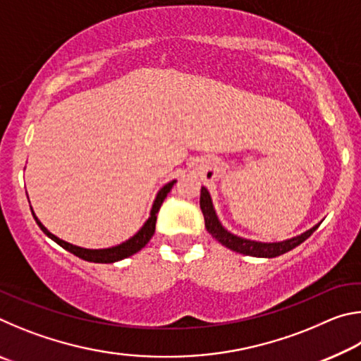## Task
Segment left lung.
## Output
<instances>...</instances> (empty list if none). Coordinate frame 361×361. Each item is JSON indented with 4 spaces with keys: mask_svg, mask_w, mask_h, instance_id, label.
I'll return each instance as SVG.
<instances>
[{
    "mask_svg": "<svg viewBox=\"0 0 361 361\" xmlns=\"http://www.w3.org/2000/svg\"><path fill=\"white\" fill-rule=\"evenodd\" d=\"M200 210H202L204 218H205V228L210 232L212 237H215L221 245L228 247L229 250H232V252L248 255V256H256V258H276V256L290 252V250L298 247L299 243H302L305 239H309V237L312 235L317 231V228L320 226L317 224L312 229L305 231L304 234L293 237L290 240L277 242V243H261V242L242 239V237H237L226 231L221 226V223L218 221L215 209H213V204L210 199V194L205 188L200 189Z\"/></svg>",
    "mask_w": 361,
    "mask_h": 361,
    "instance_id": "1",
    "label": "left lung"
}]
</instances>
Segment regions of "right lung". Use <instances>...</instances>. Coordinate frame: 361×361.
<instances>
[{
	"label": "right lung",
	"instance_id": "1",
	"mask_svg": "<svg viewBox=\"0 0 361 361\" xmlns=\"http://www.w3.org/2000/svg\"><path fill=\"white\" fill-rule=\"evenodd\" d=\"M175 181H170L167 183L166 186H164L161 191L157 192V197L154 200V205H152V210H151V216L148 218V221L143 224V228L140 229L135 235L132 237L124 243H121V245H116L113 248H103V250H87V248H81V247H76V245H71V243L65 242V240H60L59 237H56L54 234H51L44 226L41 224V221L36 215L33 213V218L35 221L38 223V226L41 228V231L44 232L47 237H51L54 242H57L60 247L68 250L70 253L76 255L78 258H81L84 261H89V262H103V264H109V262H116V261H121L124 258H129V256L135 255L137 252H140L146 243L151 240V237L154 235V231H156V219H157V212L161 209V205L164 202V199L167 197V194L170 192V189L173 188Z\"/></svg>",
	"mask_w": 361,
	"mask_h": 361
}]
</instances>
